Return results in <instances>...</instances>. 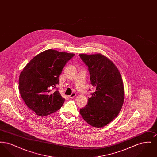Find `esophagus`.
I'll use <instances>...</instances> for the list:
<instances>
[{
  "mask_svg": "<svg viewBox=\"0 0 157 157\" xmlns=\"http://www.w3.org/2000/svg\"><path fill=\"white\" fill-rule=\"evenodd\" d=\"M75 96H76V94H75V92H74L71 95H69V97L70 98H72L75 97Z\"/></svg>",
  "mask_w": 157,
  "mask_h": 157,
  "instance_id": "obj_1",
  "label": "esophagus"
}]
</instances>
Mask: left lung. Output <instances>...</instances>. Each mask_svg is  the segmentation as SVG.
Wrapping results in <instances>:
<instances>
[{"label":"left lung","instance_id":"1","mask_svg":"<svg viewBox=\"0 0 157 157\" xmlns=\"http://www.w3.org/2000/svg\"><path fill=\"white\" fill-rule=\"evenodd\" d=\"M79 56L88 67L90 83L95 88L80 113L90 125L105 127L118 116L124 103L121 76L112 61L101 54H80Z\"/></svg>","mask_w":157,"mask_h":157}]
</instances>
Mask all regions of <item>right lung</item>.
<instances>
[{
	"label": "right lung",
	"mask_w": 157,
	"mask_h": 157,
	"mask_svg": "<svg viewBox=\"0 0 157 157\" xmlns=\"http://www.w3.org/2000/svg\"><path fill=\"white\" fill-rule=\"evenodd\" d=\"M75 54L48 49L35 56L19 76V90L25 103L39 116L59 110L65 99L55 85L63 68ZM52 88L56 89L51 93Z\"/></svg>",
	"instance_id": "obj_1"
}]
</instances>
